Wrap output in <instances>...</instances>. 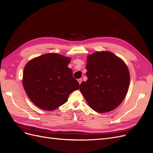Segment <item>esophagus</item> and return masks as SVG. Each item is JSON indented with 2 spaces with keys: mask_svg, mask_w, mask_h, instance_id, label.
Listing matches in <instances>:
<instances>
[{
  "mask_svg": "<svg viewBox=\"0 0 153 153\" xmlns=\"http://www.w3.org/2000/svg\"><path fill=\"white\" fill-rule=\"evenodd\" d=\"M78 83H79V84H80L82 82V78H80V79L78 80Z\"/></svg>",
  "mask_w": 153,
  "mask_h": 153,
  "instance_id": "obj_1",
  "label": "esophagus"
}]
</instances>
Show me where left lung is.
I'll return each mask as SVG.
<instances>
[{
    "instance_id": "obj_1",
    "label": "left lung",
    "mask_w": 153,
    "mask_h": 153,
    "mask_svg": "<svg viewBox=\"0 0 153 153\" xmlns=\"http://www.w3.org/2000/svg\"><path fill=\"white\" fill-rule=\"evenodd\" d=\"M87 80L80 90L90 107L99 113L110 112L121 103L129 84L126 64L113 53L103 51L87 56Z\"/></svg>"
}]
</instances>
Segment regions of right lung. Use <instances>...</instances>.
Instances as JSON below:
<instances>
[{"label":"right lung","mask_w":153,"mask_h":153,"mask_svg":"<svg viewBox=\"0 0 153 153\" xmlns=\"http://www.w3.org/2000/svg\"><path fill=\"white\" fill-rule=\"evenodd\" d=\"M71 58L49 53L32 59L26 64L23 85L26 94L39 108L52 111L65 103L79 83L68 67Z\"/></svg>","instance_id":"add662e5"}]
</instances>
